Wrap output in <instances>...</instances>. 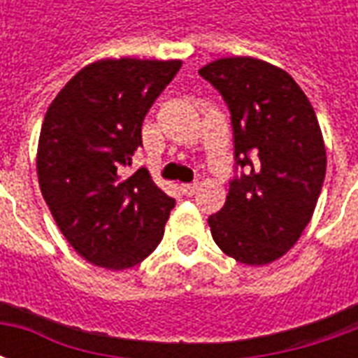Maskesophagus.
I'll return each mask as SVG.
<instances>
[{
    "label": "esophagus",
    "instance_id": "obj_1",
    "mask_svg": "<svg viewBox=\"0 0 358 358\" xmlns=\"http://www.w3.org/2000/svg\"><path fill=\"white\" fill-rule=\"evenodd\" d=\"M197 189H199V184H197V182H194V184H182V186H180V192L184 195H194Z\"/></svg>",
    "mask_w": 358,
    "mask_h": 358
}]
</instances>
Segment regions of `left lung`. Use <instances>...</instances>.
Wrapping results in <instances>:
<instances>
[{
    "label": "left lung",
    "mask_w": 358,
    "mask_h": 358,
    "mask_svg": "<svg viewBox=\"0 0 358 358\" xmlns=\"http://www.w3.org/2000/svg\"><path fill=\"white\" fill-rule=\"evenodd\" d=\"M230 109L234 159L226 203L210 215L213 240L243 264H268L297 243L326 176L315 109L289 74L255 57H224L199 69Z\"/></svg>",
    "instance_id": "1"
}]
</instances>
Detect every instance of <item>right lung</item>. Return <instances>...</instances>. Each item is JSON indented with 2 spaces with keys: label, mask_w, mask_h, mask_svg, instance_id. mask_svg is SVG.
Here are the masks:
<instances>
[{
  "label": "right lung",
  "mask_w": 358,
  "mask_h": 358,
  "mask_svg": "<svg viewBox=\"0 0 358 358\" xmlns=\"http://www.w3.org/2000/svg\"><path fill=\"white\" fill-rule=\"evenodd\" d=\"M182 61L101 59L51 101L38 141V182L66 241L109 270L140 264L163 240L174 199L148 169L124 176L141 124Z\"/></svg>",
  "instance_id": "right-lung-1"
}]
</instances>
